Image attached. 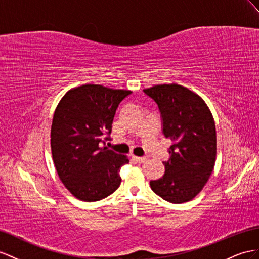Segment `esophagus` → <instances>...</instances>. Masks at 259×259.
<instances>
[{
  "instance_id": "esophagus-1",
  "label": "esophagus",
  "mask_w": 259,
  "mask_h": 259,
  "mask_svg": "<svg viewBox=\"0 0 259 259\" xmlns=\"http://www.w3.org/2000/svg\"><path fill=\"white\" fill-rule=\"evenodd\" d=\"M134 157V160L137 162V163H140V164H143V163H145L148 161V157H145V156H143V157H140V156H132Z\"/></svg>"
}]
</instances>
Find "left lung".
I'll use <instances>...</instances> for the list:
<instances>
[{
  "label": "left lung",
  "instance_id": "8db88e82",
  "mask_svg": "<svg viewBox=\"0 0 259 259\" xmlns=\"http://www.w3.org/2000/svg\"><path fill=\"white\" fill-rule=\"evenodd\" d=\"M143 92L157 104L163 134L169 138V160L165 173L150 185L154 193L171 203L193 200L207 184L217 156L213 117L203 99L178 84H161Z\"/></svg>",
  "mask_w": 259,
  "mask_h": 259
}]
</instances>
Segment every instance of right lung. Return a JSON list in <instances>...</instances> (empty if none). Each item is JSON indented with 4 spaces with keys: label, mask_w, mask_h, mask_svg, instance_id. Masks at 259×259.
Returning <instances> with one entry per match:
<instances>
[{
    "label": "right lung",
    "mask_w": 259,
    "mask_h": 259,
    "mask_svg": "<svg viewBox=\"0 0 259 259\" xmlns=\"http://www.w3.org/2000/svg\"><path fill=\"white\" fill-rule=\"evenodd\" d=\"M129 94L131 91L85 84L66 92L57 106L50 136L52 158L65 188L79 200H102L120 186L119 171L129 160L105 147V140H109L119 104Z\"/></svg>",
    "instance_id": "right-lung-1"
}]
</instances>
